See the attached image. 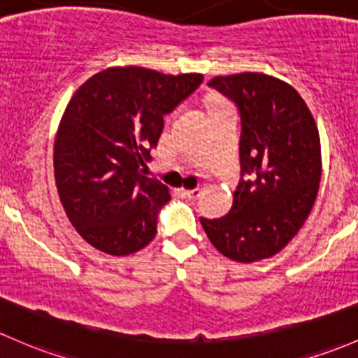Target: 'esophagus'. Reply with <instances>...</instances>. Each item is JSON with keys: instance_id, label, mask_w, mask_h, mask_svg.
I'll return each instance as SVG.
<instances>
[{"instance_id": "obj_1", "label": "esophagus", "mask_w": 358, "mask_h": 358, "mask_svg": "<svg viewBox=\"0 0 358 358\" xmlns=\"http://www.w3.org/2000/svg\"><path fill=\"white\" fill-rule=\"evenodd\" d=\"M180 194L186 198H191V200H194V198L200 196V187H194V189H180Z\"/></svg>"}]
</instances>
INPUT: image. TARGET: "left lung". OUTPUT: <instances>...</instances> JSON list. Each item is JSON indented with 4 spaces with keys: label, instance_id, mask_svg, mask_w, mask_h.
<instances>
[{
    "label": "left lung",
    "instance_id": "1",
    "mask_svg": "<svg viewBox=\"0 0 358 358\" xmlns=\"http://www.w3.org/2000/svg\"><path fill=\"white\" fill-rule=\"evenodd\" d=\"M241 113V179L233 208L200 219L212 245L234 262L281 252L310 215L322 176L314 115L293 86L259 72L217 76L208 83Z\"/></svg>",
    "mask_w": 358,
    "mask_h": 358
}]
</instances>
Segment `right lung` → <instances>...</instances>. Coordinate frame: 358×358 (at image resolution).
Masks as SVG:
<instances>
[{
  "instance_id": "1",
  "label": "right lung",
  "mask_w": 358,
  "mask_h": 358,
  "mask_svg": "<svg viewBox=\"0 0 358 358\" xmlns=\"http://www.w3.org/2000/svg\"><path fill=\"white\" fill-rule=\"evenodd\" d=\"M201 80V73L110 67L70 98L55 138V179L69 220L99 252L131 255L157 234V213L171 194L141 167L165 113Z\"/></svg>"
}]
</instances>
